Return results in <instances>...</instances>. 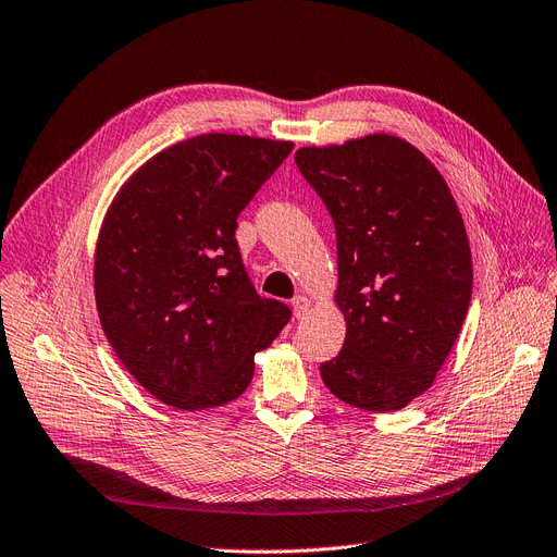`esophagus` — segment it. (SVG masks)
<instances>
[{
    "instance_id": "obj_1",
    "label": "esophagus",
    "mask_w": 557,
    "mask_h": 557,
    "mask_svg": "<svg viewBox=\"0 0 557 557\" xmlns=\"http://www.w3.org/2000/svg\"><path fill=\"white\" fill-rule=\"evenodd\" d=\"M309 307H311V300H309L307 296H296V298H294V313H296V319H305Z\"/></svg>"
}]
</instances>
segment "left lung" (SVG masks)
I'll list each match as a JSON object with an SVG mask.
<instances>
[{
	"label": "left lung",
	"mask_w": 557,
	"mask_h": 557,
	"mask_svg": "<svg viewBox=\"0 0 557 557\" xmlns=\"http://www.w3.org/2000/svg\"><path fill=\"white\" fill-rule=\"evenodd\" d=\"M296 163L336 227L346 342L321 377L338 400L396 412L430 389L467 319L462 213L432 161L394 134L309 145Z\"/></svg>",
	"instance_id": "obj_1"
}]
</instances>
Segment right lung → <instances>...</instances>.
<instances>
[{
	"mask_svg": "<svg viewBox=\"0 0 557 557\" xmlns=\"http://www.w3.org/2000/svg\"><path fill=\"white\" fill-rule=\"evenodd\" d=\"M292 140L200 134L127 177L95 246V305L111 348L161 403L200 412L248 389L255 355L292 311L252 288L236 215Z\"/></svg>",
	"mask_w": 557,
	"mask_h": 557,
	"instance_id": "right-lung-1",
	"label": "right lung"
}]
</instances>
